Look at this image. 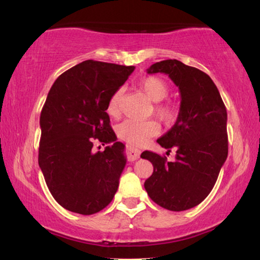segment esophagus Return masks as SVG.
Segmentation results:
<instances>
[{
	"instance_id": "34e87169",
	"label": "esophagus",
	"mask_w": 260,
	"mask_h": 260,
	"mask_svg": "<svg viewBox=\"0 0 260 260\" xmlns=\"http://www.w3.org/2000/svg\"><path fill=\"white\" fill-rule=\"evenodd\" d=\"M139 154H141L139 150L134 149V147H129V150H127V154H126L127 160L129 161L137 160V159H139Z\"/></svg>"
}]
</instances>
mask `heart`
Wrapping results in <instances>:
<instances>
[{"label":"heart","mask_w":260,"mask_h":260,"mask_svg":"<svg viewBox=\"0 0 260 260\" xmlns=\"http://www.w3.org/2000/svg\"><path fill=\"white\" fill-rule=\"evenodd\" d=\"M138 89L152 102H157L153 107L154 115L164 123H171L177 116V108L170 102H159L169 95V85L158 77H145L137 83ZM122 91L116 90L110 95L107 102V114L110 117H118L121 109ZM158 125L153 121H136L125 119L116 127L117 136L123 141L141 146L151 137L158 134Z\"/></svg>","instance_id":"heart-1"}]
</instances>
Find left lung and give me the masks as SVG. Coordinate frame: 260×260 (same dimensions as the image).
Instances as JSON below:
<instances>
[{
  "mask_svg": "<svg viewBox=\"0 0 260 260\" xmlns=\"http://www.w3.org/2000/svg\"><path fill=\"white\" fill-rule=\"evenodd\" d=\"M147 73L169 75L179 87L181 103L175 124L157 139L169 152L177 150L175 160L144 151L141 157L153 165L144 187L162 208L190 209L208 197L228 157L225 106L208 74L177 59L155 62Z\"/></svg>",
  "mask_w": 260,
  "mask_h": 260,
  "instance_id": "1",
  "label": "left lung"
}]
</instances>
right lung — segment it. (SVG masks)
Here are the masks:
<instances>
[{"mask_svg": "<svg viewBox=\"0 0 260 260\" xmlns=\"http://www.w3.org/2000/svg\"><path fill=\"white\" fill-rule=\"evenodd\" d=\"M134 70L86 60L59 75L47 94L39 119L38 162L52 197L67 210L99 213L117 191L126 159L107 102ZM95 142L111 145L95 153Z\"/></svg>", "mask_w": 260, "mask_h": 260, "instance_id": "obj_1", "label": "right lung"}]
</instances>
